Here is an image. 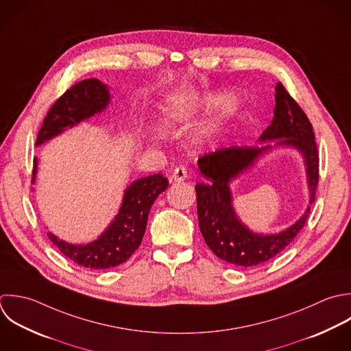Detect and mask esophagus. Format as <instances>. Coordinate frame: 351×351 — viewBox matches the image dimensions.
<instances>
[{
    "label": "esophagus",
    "instance_id": "1",
    "mask_svg": "<svg viewBox=\"0 0 351 351\" xmlns=\"http://www.w3.org/2000/svg\"><path fill=\"white\" fill-rule=\"evenodd\" d=\"M186 178H187V171H186L184 167H176L172 171L171 180H173V182H183Z\"/></svg>",
    "mask_w": 351,
    "mask_h": 351
}]
</instances>
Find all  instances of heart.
Masks as SVG:
<instances>
[{
    "mask_svg": "<svg viewBox=\"0 0 351 351\" xmlns=\"http://www.w3.org/2000/svg\"><path fill=\"white\" fill-rule=\"evenodd\" d=\"M224 101V94H219V93H213V94H206L205 97L194 101V102H190L187 104V109H184V114H191L199 109H212V108H216L219 106L221 102ZM237 110V104L235 102H230L224 112H223V117L220 120H215L212 123H209L208 125H205L201 131V134L205 136V138H210V136H215L219 131H220V127H221V120L231 116L234 112Z\"/></svg>",
    "mask_w": 351,
    "mask_h": 351,
    "instance_id": "b5f03b06",
    "label": "heart"
}]
</instances>
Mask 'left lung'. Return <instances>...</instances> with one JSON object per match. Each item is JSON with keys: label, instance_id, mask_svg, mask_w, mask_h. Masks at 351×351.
Masks as SVG:
<instances>
[{"label": "left lung", "instance_id": "obj_1", "mask_svg": "<svg viewBox=\"0 0 351 351\" xmlns=\"http://www.w3.org/2000/svg\"><path fill=\"white\" fill-rule=\"evenodd\" d=\"M275 90L274 119L258 141L279 139L276 146H291L302 154L306 167L309 204H313L319 183V153L313 127L306 113L280 82ZM272 147L269 143L231 146L198 158V168L204 178V182L195 186L201 234L219 258L235 267L252 268L276 257L294 241L311 213V206H308L302 217L291 227L271 235L250 231L237 216L230 183L250 169Z\"/></svg>", "mask_w": 351, "mask_h": 351}]
</instances>
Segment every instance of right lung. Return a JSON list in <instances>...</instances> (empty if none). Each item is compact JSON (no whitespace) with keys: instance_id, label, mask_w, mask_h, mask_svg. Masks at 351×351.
I'll return each mask as SVG.
<instances>
[{"instance_id":"right-lung-1","label":"right lung","mask_w":351,"mask_h":351,"mask_svg":"<svg viewBox=\"0 0 351 351\" xmlns=\"http://www.w3.org/2000/svg\"><path fill=\"white\" fill-rule=\"evenodd\" d=\"M110 102L109 88L98 79H86L66 90L47 112L36 138V145L60 135L83 120L101 113ZM34 158L32 183L36 175ZM168 187V179L161 173L146 176L131 183L123 195V202L110 226L97 241L87 245H72L47 232L57 249L77 265L88 269H108L125 263L139 247L147 226V216L156 198Z\"/></svg>"}]
</instances>
